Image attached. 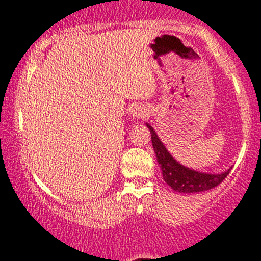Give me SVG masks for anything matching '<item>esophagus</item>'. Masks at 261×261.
Returning a JSON list of instances; mask_svg holds the SVG:
<instances>
[{
    "label": "esophagus",
    "instance_id": "obj_1",
    "mask_svg": "<svg viewBox=\"0 0 261 261\" xmlns=\"http://www.w3.org/2000/svg\"><path fill=\"white\" fill-rule=\"evenodd\" d=\"M132 115L136 118H145L149 116V110L145 108V106H136L132 111Z\"/></svg>",
    "mask_w": 261,
    "mask_h": 261
}]
</instances>
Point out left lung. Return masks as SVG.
Segmentation results:
<instances>
[{"instance_id": "obj_1", "label": "left lung", "mask_w": 261, "mask_h": 261, "mask_svg": "<svg viewBox=\"0 0 261 261\" xmlns=\"http://www.w3.org/2000/svg\"><path fill=\"white\" fill-rule=\"evenodd\" d=\"M151 133V140H152L153 151H155L157 162L162 169L163 180L170 188L178 192L184 194H192V192L207 191L215 188L224 181V179L229 175L231 169L221 174H207V173H199L197 170H192L181 166L180 163L173 159L172 155L167 151L162 141L159 139L153 128L147 124Z\"/></svg>"}]
</instances>
